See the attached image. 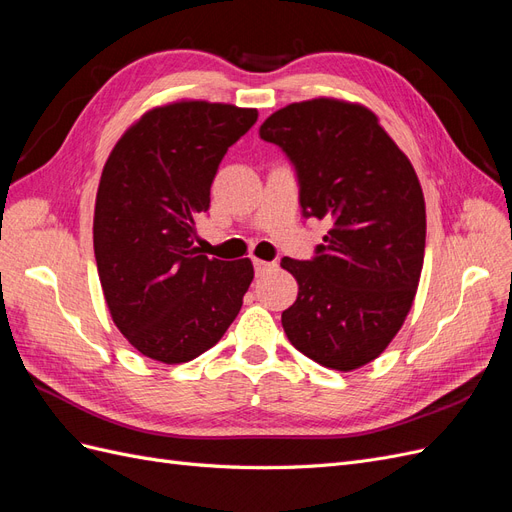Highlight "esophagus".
<instances>
[{"label": "esophagus", "mask_w": 512, "mask_h": 512, "mask_svg": "<svg viewBox=\"0 0 512 512\" xmlns=\"http://www.w3.org/2000/svg\"><path fill=\"white\" fill-rule=\"evenodd\" d=\"M275 265L273 262H267V260H258V258H254V271H256V275H262V273H267L269 269H273Z\"/></svg>", "instance_id": "1"}]
</instances>
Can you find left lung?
Returning <instances> with one entry per match:
<instances>
[{
    "label": "left lung",
    "mask_w": 512,
    "mask_h": 512,
    "mask_svg": "<svg viewBox=\"0 0 512 512\" xmlns=\"http://www.w3.org/2000/svg\"><path fill=\"white\" fill-rule=\"evenodd\" d=\"M299 183L303 218L331 226L309 260L282 258L299 297L282 314L290 344L337 371L361 367L404 324L425 256V198L410 160L365 106L288 104L258 130Z\"/></svg>",
    "instance_id": "left-lung-1"
}]
</instances>
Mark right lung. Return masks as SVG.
Here are the masks:
<instances>
[{
    "instance_id": "add662e5",
    "label": "right lung",
    "mask_w": 512,
    "mask_h": 512,
    "mask_svg": "<svg viewBox=\"0 0 512 512\" xmlns=\"http://www.w3.org/2000/svg\"><path fill=\"white\" fill-rule=\"evenodd\" d=\"M256 108L175 102L153 108L108 156L94 252L117 329L153 361L188 363L215 346L254 280L252 262L207 258L194 245L211 183Z\"/></svg>"
}]
</instances>
